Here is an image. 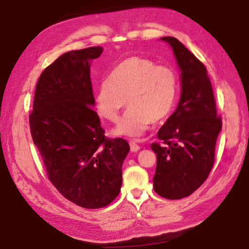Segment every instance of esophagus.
Instances as JSON below:
<instances>
[{
	"label": "esophagus",
	"instance_id": "obj_1",
	"mask_svg": "<svg viewBox=\"0 0 249 249\" xmlns=\"http://www.w3.org/2000/svg\"><path fill=\"white\" fill-rule=\"evenodd\" d=\"M129 146H130V151H133V152H136L140 149L139 144L136 142H134V140H130Z\"/></svg>",
	"mask_w": 249,
	"mask_h": 249
}]
</instances>
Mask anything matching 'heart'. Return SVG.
<instances>
[{
	"instance_id": "1",
	"label": "heart",
	"mask_w": 249,
	"mask_h": 249,
	"mask_svg": "<svg viewBox=\"0 0 249 249\" xmlns=\"http://www.w3.org/2000/svg\"><path fill=\"white\" fill-rule=\"evenodd\" d=\"M178 94V76L172 67L132 56L115 67L109 81L99 86L96 107L103 119L116 123L127 100L129 109L114 134L136 137L170 114Z\"/></svg>"
}]
</instances>
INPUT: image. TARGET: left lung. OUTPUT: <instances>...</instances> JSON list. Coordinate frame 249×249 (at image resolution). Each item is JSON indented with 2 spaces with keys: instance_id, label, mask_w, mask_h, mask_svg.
Masks as SVG:
<instances>
[{
  "instance_id": "obj_1",
  "label": "left lung",
  "mask_w": 249,
  "mask_h": 249,
  "mask_svg": "<svg viewBox=\"0 0 249 249\" xmlns=\"http://www.w3.org/2000/svg\"><path fill=\"white\" fill-rule=\"evenodd\" d=\"M173 48L182 71V94L165 124L151 143L157 155L155 192L166 199H180L197 191L214 164L215 143L222 119L206 66L174 37L161 38Z\"/></svg>"
}]
</instances>
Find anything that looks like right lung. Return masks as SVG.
I'll return each instance as SVG.
<instances>
[{
    "label": "right lung",
    "instance_id": "right-lung-1",
    "mask_svg": "<svg viewBox=\"0 0 249 249\" xmlns=\"http://www.w3.org/2000/svg\"><path fill=\"white\" fill-rule=\"evenodd\" d=\"M103 48L64 53L44 70L36 86L30 133L48 178L79 207L99 209L120 194L122 164L129 151L123 138H107L93 111L90 63Z\"/></svg>",
    "mask_w": 249,
    "mask_h": 249
}]
</instances>
